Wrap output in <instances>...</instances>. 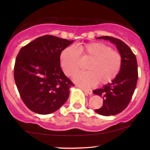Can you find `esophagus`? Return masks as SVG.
Masks as SVG:
<instances>
[{
  "label": "esophagus",
  "instance_id": "34e87169",
  "mask_svg": "<svg viewBox=\"0 0 150 150\" xmlns=\"http://www.w3.org/2000/svg\"><path fill=\"white\" fill-rule=\"evenodd\" d=\"M81 90L84 91L85 93L88 94V95H92L93 91L91 89H87V88H82V87H81Z\"/></svg>",
  "mask_w": 150,
  "mask_h": 150
}]
</instances>
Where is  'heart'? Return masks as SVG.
<instances>
[{"label": "heart", "instance_id": "obj_1", "mask_svg": "<svg viewBox=\"0 0 150 150\" xmlns=\"http://www.w3.org/2000/svg\"><path fill=\"white\" fill-rule=\"evenodd\" d=\"M90 59L86 65L87 71L76 75L73 80L83 87L106 85L117 76L122 65V57L117 51L103 43L95 42L68 47L60 54V65L67 76L74 75L80 69L79 57Z\"/></svg>", "mask_w": 150, "mask_h": 150}]
</instances>
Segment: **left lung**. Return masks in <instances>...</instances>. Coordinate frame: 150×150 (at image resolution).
<instances>
[{"mask_svg": "<svg viewBox=\"0 0 150 150\" xmlns=\"http://www.w3.org/2000/svg\"><path fill=\"white\" fill-rule=\"evenodd\" d=\"M96 39L108 40L115 44L122 57L120 70L115 79L93 91L95 95L103 99V105L96 109V112L106 116L116 115L127 107L135 91L138 78L136 57L129 46L120 40L111 36H100Z\"/></svg>", "mask_w": 150, "mask_h": 150, "instance_id": "8db88e82", "label": "left lung"}]
</instances>
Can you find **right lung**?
Masks as SVG:
<instances>
[{"instance_id":"obj_1","label":"right lung","mask_w":150,"mask_h":150,"mask_svg":"<svg viewBox=\"0 0 150 150\" xmlns=\"http://www.w3.org/2000/svg\"><path fill=\"white\" fill-rule=\"evenodd\" d=\"M73 42L45 35L22 47L16 58L14 77L22 101L30 110L49 115L64 105L74 84L63 73L60 54Z\"/></svg>"}]
</instances>
